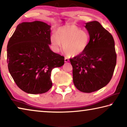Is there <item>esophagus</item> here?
I'll list each match as a JSON object with an SVG mask.
<instances>
[{"mask_svg": "<svg viewBox=\"0 0 127 127\" xmlns=\"http://www.w3.org/2000/svg\"><path fill=\"white\" fill-rule=\"evenodd\" d=\"M64 62H69V59L67 57H65V58H64Z\"/></svg>", "mask_w": 127, "mask_h": 127, "instance_id": "esophagus-1", "label": "esophagus"}]
</instances>
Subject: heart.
Wrapping results in <instances>:
<instances>
[{
    "label": "heart",
    "instance_id": "obj_1",
    "mask_svg": "<svg viewBox=\"0 0 127 127\" xmlns=\"http://www.w3.org/2000/svg\"><path fill=\"white\" fill-rule=\"evenodd\" d=\"M90 36L74 25H66L59 27L56 34L50 37V41L55 50L62 46L66 55L76 57L82 53L89 45Z\"/></svg>",
    "mask_w": 127,
    "mask_h": 127
}]
</instances>
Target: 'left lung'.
I'll use <instances>...</instances> for the list:
<instances>
[{"mask_svg": "<svg viewBox=\"0 0 127 127\" xmlns=\"http://www.w3.org/2000/svg\"><path fill=\"white\" fill-rule=\"evenodd\" d=\"M90 35L89 45L78 55L70 58L73 81L77 89L86 93L102 89L110 81L117 63L113 36L97 21L85 26Z\"/></svg>", "mask_w": 127, "mask_h": 127, "instance_id": "obj_1", "label": "left lung"}]
</instances>
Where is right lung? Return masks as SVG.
Here are the masks:
<instances>
[{
    "instance_id": "right-lung-1",
    "label": "right lung",
    "mask_w": 127,
    "mask_h": 127,
    "mask_svg": "<svg viewBox=\"0 0 127 127\" xmlns=\"http://www.w3.org/2000/svg\"><path fill=\"white\" fill-rule=\"evenodd\" d=\"M50 27L41 21L22 22L8 41V70L17 86L26 93L48 91L53 85L51 70L64 64L63 56L49 47Z\"/></svg>"
}]
</instances>
